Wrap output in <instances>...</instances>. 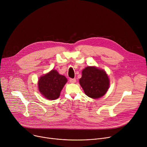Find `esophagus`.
<instances>
[{"label":"esophagus","mask_w":147,"mask_h":147,"mask_svg":"<svg viewBox=\"0 0 147 147\" xmlns=\"http://www.w3.org/2000/svg\"><path fill=\"white\" fill-rule=\"evenodd\" d=\"M69 80H70V82L71 83H74L76 82V79H70Z\"/></svg>","instance_id":"esophagus-1"}]
</instances>
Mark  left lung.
<instances>
[{
    "label": "left lung",
    "mask_w": 147,
    "mask_h": 147,
    "mask_svg": "<svg viewBox=\"0 0 147 147\" xmlns=\"http://www.w3.org/2000/svg\"><path fill=\"white\" fill-rule=\"evenodd\" d=\"M79 82L85 94L93 99L103 96L109 86V79L106 72L94 67L84 68Z\"/></svg>",
    "instance_id": "obj_1"
}]
</instances>
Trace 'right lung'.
I'll list each match as a JSON object with an SVG mask.
<instances>
[{
  "label": "right lung",
  "mask_w": 147,
  "mask_h": 147,
  "mask_svg": "<svg viewBox=\"0 0 147 147\" xmlns=\"http://www.w3.org/2000/svg\"><path fill=\"white\" fill-rule=\"evenodd\" d=\"M67 81L65 76L53 70L40 78L38 82L39 90L47 99H57Z\"/></svg>",
  "instance_id": "obj_1"
}]
</instances>
